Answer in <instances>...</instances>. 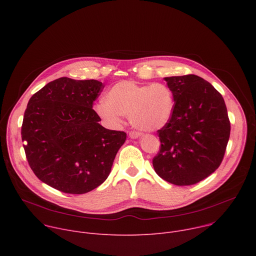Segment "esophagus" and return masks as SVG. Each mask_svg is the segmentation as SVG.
Here are the masks:
<instances>
[{"mask_svg":"<svg viewBox=\"0 0 256 256\" xmlns=\"http://www.w3.org/2000/svg\"><path fill=\"white\" fill-rule=\"evenodd\" d=\"M128 136H130V138H140V136H142V134L136 132H130L128 134Z\"/></svg>","mask_w":256,"mask_h":256,"instance_id":"esophagus-1","label":"esophagus"}]
</instances>
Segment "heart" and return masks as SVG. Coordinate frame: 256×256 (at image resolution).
I'll use <instances>...</instances> for the list:
<instances>
[{
    "mask_svg": "<svg viewBox=\"0 0 256 256\" xmlns=\"http://www.w3.org/2000/svg\"><path fill=\"white\" fill-rule=\"evenodd\" d=\"M104 100L94 109L109 126L118 128L122 116H128L134 128L142 132H156L170 120L174 99L171 89L161 83L152 85L120 81L109 88Z\"/></svg>",
    "mask_w": 256,
    "mask_h": 256,
    "instance_id": "heart-1",
    "label": "heart"
}]
</instances>
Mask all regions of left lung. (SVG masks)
Returning a JSON list of instances; mask_svg holds the SVG:
<instances>
[{"label":"left lung","instance_id":"left-lung-1","mask_svg":"<svg viewBox=\"0 0 256 256\" xmlns=\"http://www.w3.org/2000/svg\"><path fill=\"white\" fill-rule=\"evenodd\" d=\"M174 99L169 122L158 130L161 149L153 159L156 173L175 186H192L220 166L230 136L222 95L196 75L166 77Z\"/></svg>","mask_w":256,"mask_h":256}]
</instances>
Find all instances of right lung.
I'll return each instance as SVG.
<instances>
[{
	"mask_svg": "<svg viewBox=\"0 0 256 256\" xmlns=\"http://www.w3.org/2000/svg\"><path fill=\"white\" fill-rule=\"evenodd\" d=\"M97 80L56 79L36 92L21 136L28 163L42 182L66 194H87L107 179L126 134L103 128L93 101Z\"/></svg>",
	"mask_w": 256,
	"mask_h": 256,
	"instance_id": "right-lung-1",
	"label": "right lung"
}]
</instances>
